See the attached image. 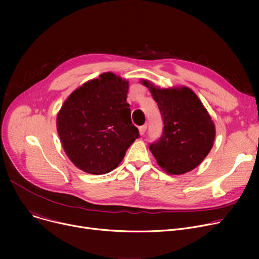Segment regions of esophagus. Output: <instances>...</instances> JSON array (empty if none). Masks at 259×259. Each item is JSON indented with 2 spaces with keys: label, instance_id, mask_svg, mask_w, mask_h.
I'll return each instance as SVG.
<instances>
[{
  "label": "esophagus",
  "instance_id": "34e87169",
  "mask_svg": "<svg viewBox=\"0 0 259 259\" xmlns=\"http://www.w3.org/2000/svg\"><path fill=\"white\" fill-rule=\"evenodd\" d=\"M146 130H147V125L141 126V127H140V134H141V135H144L145 132H146Z\"/></svg>",
  "mask_w": 259,
  "mask_h": 259
}]
</instances>
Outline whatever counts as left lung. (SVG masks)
Returning <instances> with one entry per match:
<instances>
[{"label":"left lung","mask_w":259,"mask_h":259,"mask_svg":"<svg viewBox=\"0 0 259 259\" xmlns=\"http://www.w3.org/2000/svg\"><path fill=\"white\" fill-rule=\"evenodd\" d=\"M141 83L150 90L164 120L160 139L149 147L157 165L173 175L192 171L213 147L216 132L212 117L192 89L159 88L144 78Z\"/></svg>","instance_id":"obj_1"}]
</instances>
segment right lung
Masks as SVG:
<instances>
[{"label": "right lung", "mask_w": 259, "mask_h": 259, "mask_svg": "<svg viewBox=\"0 0 259 259\" xmlns=\"http://www.w3.org/2000/svg\"><path fill=\"white\" fill-rule=\"evenodd\" d=\"M129 81L112 72L87 80L66 99L57 130L72 164L89 174L114 170L140 134L126 102Z\"/></svg>", "instance_id": "right-lung-1"}]
</instances>
